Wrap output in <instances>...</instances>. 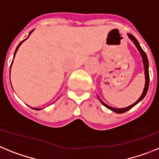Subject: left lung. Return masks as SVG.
Wrapping results in <instances>:
<instances>
[{
    "mask_svg": "<svg viewBox=\"0 0 159 159\" xmlns=\"http://www.w3.org/2000/svg\"><path fill=\"white\" fill-rule=\"evenodd\" d=\"M128 37H129V39L131 40V41H133L134 44L135 45V46H136V48L138 49V50L139 51V53H140L141 54V57H142V58H143V66H144V73H145V79H146V81H145V87L144 89H143V93H142V95L140 96V98H139V99H138L136 102H135L134 103H133L132 105H130V106H127V107H125V108H114V107H112V106H108V105H106V103L104 102H102V101L101 100V98H99L98 96V98L99 101L101 102V103L104 106H106V108L109 109V110H112V111H114V112L117 113V114H122V113H125L126 112L127 110H130L132 107H134V106H135V105H137L138 103L140 102L141 101L143 100V98H145V96H146V93H147V91H148V88H149V82H150V76H149V61H148V58H147V56H146V53H145L144 51H143V49H142V47L140 46V45H139V41H138V40L136 39V38L134 37L133 35H131V34H127Z\"/></svg>",
    "mask_w": 159,
    "mask_h": 159,
    "instance_id": "obj_1",
    "label": "left lung"
}]
</instances>
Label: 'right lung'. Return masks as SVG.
<instances>
[{"instance_id":"right-lung-1","label":"right lung","mask_w":159,"mask_h":159,"mask_svg":"<svg viewBox=\"0 0 159 159\" xmlns=\"http://www.w3.org/2000/svg\"><path fill=\"white\" fill-rule=\"evenodd\" d=\"M34 30H32V31H30V34H29L28 38H29V37H30V34H31L32 33H33V32H34ZM27 38H25V40H23V41H22L21 42H20V44H19V45H17V47H16V50H15V52H14V55H13V58H14L15 55H16V51H17V49H19V47L20 46V45H21V44L23 43V42H24V41H25V40L27 39ZM13 61H12V64H13ZM12 64H11V66H12ZM9 74H10V72H9ZM31 108H33V107H31ZM33 109H34V110H40V109H38V108H33Z\"/></svg>"}]
</instances>
